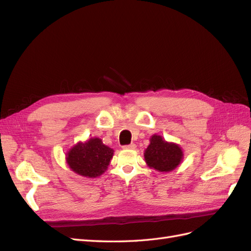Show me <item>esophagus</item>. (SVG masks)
Listing matches in <instances>:
<instances>
[{
	"label": "esophagus",
	"mask_w": 251,
	"mask_h": 251,
	"mask_svg": "<svg viewBox=\"0 0 251 251\" xmlns=\"http://www.w3.org/2000/svg\"><path fill=\"white\" fill-rule=\"evenodd\" d=\"M123 149H125V150H135L136 149V144L135 143L126 144V146H123Z\"/></svg>",
	"instance_id": "34e87169"
}]
</instances>
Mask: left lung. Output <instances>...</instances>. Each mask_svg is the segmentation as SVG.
<instances>
[{"label":"left lung","mask_w":251,"mask_h":251,"mask_svg":"<svg viewBox=\"0 0 251 251\" xmlns=\"http://www.w3.org/2000/svg\"><path fill=\"white\" fill-rule=\"evenodd\" d=\"M182 151L175 143H169L161 136H151V143L146 150L144 158L149 166L160 172L176 169L182 159Z\"/></svg>","instance_id":"left-lung-1"}]
</instances>
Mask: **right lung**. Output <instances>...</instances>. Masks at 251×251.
Instances as JSON below:
<instances>
[{
	"label": "right lung",
	"mask_w": 251,
	"mask_h": 251,
	"mask_svg": "<svg viewBox=\"0 0 251 251\" xmlns=\"http://www.w3.org/2000/svg\"><path fill=\"white\" fill-rule=\"evenodd\" d=\"M113 151L100 139L91 138L68 151L67 162L73 172L85 177L96 178L107 170Z\"/></svg>",
	"instance_id": "1"
}]
</instances>
